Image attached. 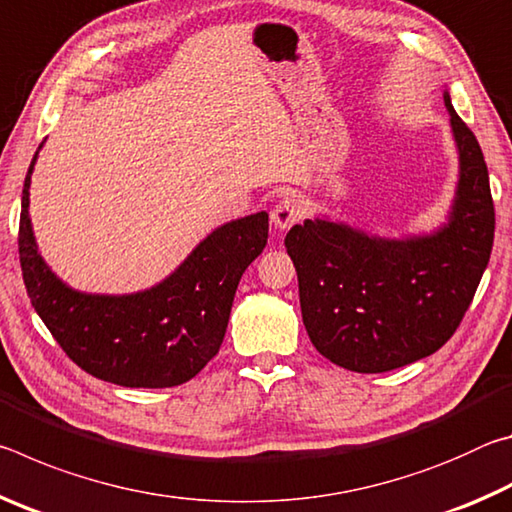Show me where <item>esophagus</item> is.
<instances>
[{"label":"esophagus","instance_id":"esophagus-1","mask_svg":"<svg viewBox=\"0 0 512 512\" xmlns=\"http://www.w3.org/2000/svg\"><path fill=\"white\" fill-rule=\"evenodd\" d=\"M305 216V205L296 196H284L280 203L273 207V223L280 230L291 228L293 223H298Z\"/></svg>","mask_w":512,"mask_h":512}]
</instances>
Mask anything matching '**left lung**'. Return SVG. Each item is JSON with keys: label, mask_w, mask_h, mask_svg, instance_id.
<instances>
[{"label": "left lung", "mask_w": 512, "mask_h": 512, "mask_svg": "<svg viewBox=\"0 0 512 512\" xmlns=\"http://www.w3.org/2000/svg\"><path fill=\"white\" fill-rule=\"evenodd\" d=\"M445 106L458 146L449 223L429 237L381 239L307 219L284 246L298 273L302 323L314 348L354 372H386L429 357L452 339L488 266L495 203L481 146Z\"/></svg>", "instance_id": "obj_1"}]
</instances>
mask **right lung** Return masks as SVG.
I'll return each instance as SVG.
<instances>
[{"label": "right lung", "instance_id": "add662e5", "mask_svg": "<svg viewBox=\"0 0 512 512\" xmlns=\"http://www.w3.org/2000/svg\"><path fill=\"white\" fill-rule=\"evenodd\" d=\"M24 178L20 266L42 323L76 366L128 388H171L196 377L219 352L232 300L268 239V214L225 223L203 239L158 287L131 296H92L69 289L38 253Z\"/></svg>", "mask_w": 512, "mask_h": 512}]
</instances>
